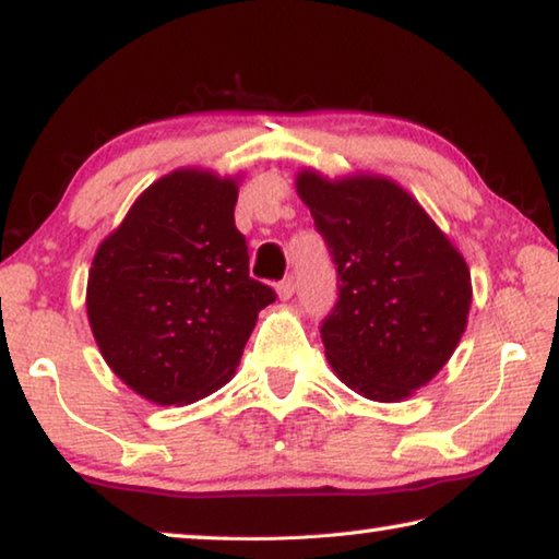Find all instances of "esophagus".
I'll return each instance as SVG.
<instances>
[{
  "instance_id": "1",
  "label": "esophagus",
  "mask_w": 559,
  "mask_h": 559,
  "mask_svg": "<svg viewBox=\"0 0 559 559\" xmlns=\"http://www.w3.org/2000/svg\"><path fill=\"white\" fill-rule=\"evenodd\" d=\"M276 290H278V298L281 300H288V298H293V293H296V281L283 278L278 286H276Z\"/></svg>"
}]
</instances>
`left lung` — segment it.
Masks as SVG:
<instances>
[{
  "mask_svg": "<svg viewBox=\"0 0 559 559\" xmlns=\"http://www.w3.org/2000/svg\"><path fill=\"white\" fill-rule=\"evenodd\" d=\"M337 271V300L320 323L325 357L349 390L400 402L456 349L471 308V273L429 214L392 179L300 173Z\"/></svg>",
  "mask_w": 559,
  "mask_h": 559,
  "instance_id": "obj_1",
  "label": "left lung"
}]
</instances>
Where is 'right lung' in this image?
I'll list each match as a JSON object with an SVG mask.
<instances>
[{
	"instance_id": "right-lung-1",
	"label": "right lung",
	"mask_w": 559,
	"mask_h": 559,
	"mask_svg": "<svg viewBox=\"0 0 559 559\" xmlns=\"http://www.w3.org/2000/svg\"><path fill=\"white\" fill-rule=\"evenodd\" d=\"M239 189L204 169L150 185L98 246L88 273V323L103 357L155 404L219 390L276 290L249 276L236 229Z\"/></svg>"
}]
</instances>
